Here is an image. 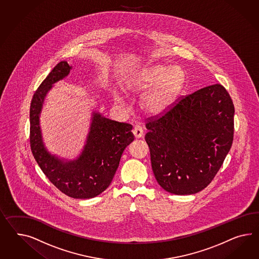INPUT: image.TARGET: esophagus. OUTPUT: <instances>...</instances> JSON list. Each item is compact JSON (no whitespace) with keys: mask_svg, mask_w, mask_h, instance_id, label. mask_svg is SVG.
<instances>
[{"mask_svg":"<svg viewBox=\"0 0 259 259\" xmlns=\"http://www.w3.org/2000/svg\"><path fill=\"white\" fill-rule=\"evenodd\" d=\"M132 132H133L134 136L137 138V139H140L141 137H143V129H142V127L140 125H136L133 128V130H132Z\"/></svg>","mask_w":259,"mask_h":259,"instance_id":"esophagus-1","label":"esophagus"}]
</instances>
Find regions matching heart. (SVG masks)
Instances as JSON below:
<instances>
[{
  "instance_id": "obj_1",
  "label": "heart",
  "mask_w": 259,
  "mask_h": 259,
  "mask_svg": "<svg viewBox=\"0 0 259 259\" xmlns=\"http://www.w3.org/2000/svg\"><path fill=\"white\" fill-rule=\"evenodd\" d=\"M185 74L181 68L165 65H154L140 71L134 80V90H153L143 99V107L151 114H161L168 110L175 102L184 82Z\"/></svg>"
}]
</instances>
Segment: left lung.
I'll return each instance as SVG.
<instances>
[{"label":"left lung","mask_w":259,"mask_h":259,"mask_svg":"<svg viewBox=\"0 0 259 259\" xmlns=\"http://www.w3.org/2000/svg\"><path fill=\"white\" fill-rule=\"evenodd\" d=\"M235 107L223 84L176 99L146 119L152 168L162 189L194 194L209 185L230 151Z\"/></svg>","instance_id":"left-lung-1"}]
</instances>
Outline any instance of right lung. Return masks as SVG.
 I'll return each instance as SVG.
<instances>
[{
  "mask_svg": "<svg viewBox=\"0 0 259 259\" xmlns=\"http://www.w3.org/2000/svg\"><path fill=\"white\" fill-rule=\"evenodd\" d=\"M70 70L66 61L59 62L35 91L30 105V146L36 163L55 187L71 198L90 199L108 188L134 135L131 124L95 113L88 143L77 160L64 163L47 153L42 142L38 114L52 84L67 76Z\"/></svg>",
  "mask_w": 259,
  "mask_h": 259,
  "instance_id": "right-lung-1",
  "label": "right lung"
}]
</instances>
